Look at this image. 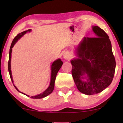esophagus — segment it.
<instances>
[{"mask_svg": "<svg viewBox=\"0 0 123 123\" xmlns=\"http://www.w3.org/2000/svg\"><path fill=\"white\" fill-rule=\"evenodd\" d=\"M63 57L66 60H68V59H70V56L68 53H64L63 54Z\"/></svg>", "mask_w": 123, "mask_h": 123, "instance_id": "1", "label": "esophagus"}]
</instances>
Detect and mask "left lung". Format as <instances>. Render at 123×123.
<instances>
[{
    "instance_id": "1",
    "label": "left lung",
    "mask_w": 123,
    "mask_h": 123,
    "mask_svg": "<svg viewBox=\"0 0 123 123\" xmlns=\"http://www.w3.org/2000/svg\"><path fill=\"white\" fill-rule=\"evenodd\" d=\"M93 30L97 37H84L77 49L79 58L71 61L75 84L87 95L101 92L111 84L116 64L109 36L98 26H93Z\"/></svg>"
}]
</instances>
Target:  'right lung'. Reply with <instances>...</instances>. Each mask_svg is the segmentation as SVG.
I'll return each instance as SVG.
<instances>
[{
    "mask_svg": "<svg viewBox=\"0 0 123 123\" xmlns=\"http://www.w3.org/2000/svg\"><path fill=\"white\" fill-rule=\"evenodd\" d=\"M30 31H31V29H29V30H28L24 31L20 33V34H18L15 37H14V39H13V41H12V42L11 47H10V51H9V62H8V69H9L10 78H11V79L12 83H13V80H12L11 70V57L12 48H13V45L15 44V43L17 42V41L20 38V37L23 36L24 34H25L27 32H30ZM62 64H63V62H62V61L60 59H58L57 60H56V61H55L53 62V64H52V65H51V80H50V85H49V87L44 92H43L42 93H41V94H39V95H35V96L31 97H30L31 98L41 99V98H44L45 97L48 96L49 94H50L51 93H52V92L53 91L54 88V84H55V79H56V77L57 73V72H59V70H60V68H61ZM13 86L14 87H15L17 90L18 91H19L18 90V89L17 88V87L14 86V85H13ZM22 93L24 95H26L25 94H24V93ZM26 95L28 97H29L28 95Z\"/></svg>",
    "mask_w": 123,
    "mask_h": 123,
    "instance_id": "1",
    "label": "right lung"
}]
</instances>
